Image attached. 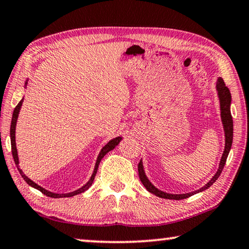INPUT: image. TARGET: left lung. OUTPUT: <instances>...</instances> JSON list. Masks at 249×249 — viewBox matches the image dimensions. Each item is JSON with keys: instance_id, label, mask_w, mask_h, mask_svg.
Returning a JSON list of instances; mask_svg holds the SVG:
<instances>
[{"instance_id": "8db88e82", "label": "left lung", "mask_w": 249, "mask_h": 249, "mask_svg": "<svg viewBox=\"0 0 249 249\" xmlns=\"http://www.w3.org/2000/svg\"><path fill=\"white\" fill-rule=\"evenodd\" d=\"M216 89L218 92V98H219V102H220V117H221V122H223L224 125V131H225V150L223 152V156H221L220 162H219V167H218L217 173L213 175V177L210 179V180L206 183L204 187H201L200 189L195 190L193 193H188V194H168L164 193V191L159 190L158 188L152 185V183L149 181V179L147 178L146 174H144L143 170V164L142 161L140 160L139 164H138V171H139V178L141 182L143 183V186L146 187V189L149 191V193L156 195L160 198H164V199H174V200H180V199H185V198H188L190 196H193L195 194L200 193V191H204L206 189H208L210 186L215 182L218 177H219L221 171L224 169L225 163H226L227 157L229 151H231V143H232V131H234V125H232V118H231V91H229L228 88L225 85L224 80L221 78H218L217 83H216Z\"/></svg>"}]
</instances>
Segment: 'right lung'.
Listing matches in <instances>:
<instances>
[{
    "label": "right lung",
    "mask_w": 249,
    "mask_h": 249,
    "mask_svg": "<svg viewBox=\"0 0 249 249\" xmlns=\"http://www.w3.org/2000/svg\"><path fill=\"white\" fill-rule=\"evenodd\" d=\"M26 85H28V80L25 81V87ZM22 102H23V99L22 100L18 103V106L15 107L14 111H13V116H12V121H11V129H10V137H11V148H12V155H13V159H14V162L15 164H17L18 167V173L21 174L22 178L24 179L25 182L28 183L29 186L33 187V188H36L37 190H40L42 194H44L45 196L48 197H51V198H64V197H72V196H75V195H79L81 193H85V191L87 189H89L91 185H92V182L94 180V177H95V174H97L98 171V167H99V163H100L101 159L105 157L107 154H108L109 151L113 150L114 148H116V146H118L119 144V142L121 141L122 138L121 137H117V138H113L112 140H110L108 143L106 144L105 147H103L101 149L100 154H99L98 158H97V162H95V166H94V170H93V174L92 176H91V178L89 179V181H88L85 186H82L81 188L76 189L74 191H72V193H69V194H55V193H51V191H49L47 189L42 188L41 186L37 185V183H36L34 181H32L31 179L26 177V176L24 175V173H23L22 169L20 168V166H18V150H17V143H15V127H17V121H18V113H20V110H21V107H22Z\"/></svg>",
    "instance_id": "add662e5"
}]
</instances>
